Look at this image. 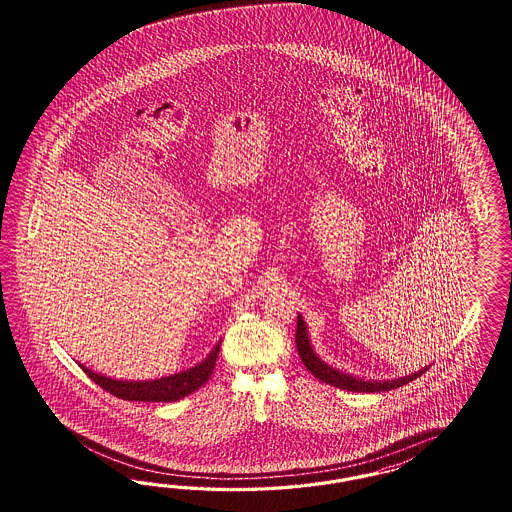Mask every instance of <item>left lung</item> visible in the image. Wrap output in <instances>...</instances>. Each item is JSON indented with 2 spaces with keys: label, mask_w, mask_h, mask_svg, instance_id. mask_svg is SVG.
Listing matches in <instances>:
<instances>
[{
  "label": "left lung",
  "mask_w": 512,
  "mask_h": 512,
  "mask_svg": "<svg viewBox=\"0 0 512 512\" xmlns=\"http://www.w3.org/2000/svg\"><path fill=\"white\" fill-rule=\"evenodd\" d=\"M296 349L298 355L302 358L304 366L310 370L311 375H315L319 381H323L326 385L341 388V390H351V392H383V390H392V388L402 387L407 385L409 381L420 377L424 370L420 372L411 373L407 377H400V379H392V381H364V379H357L349 373L338 372L332 366L325 364L321 358L317 357L311 349L310 340H308V330H306V323L302 321V317L298 315V323H296Z\"/></svg>",
  "instance_id": "left-lung-1"
}]
</instances>
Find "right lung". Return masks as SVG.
Here are the masks:
<instances>
[{"mask_svg": "<svg viewBox=\"0 0 512 512\" xmlns=\"http://www.w3.org/2000/svg\"><path fill=\"white\" fill-rule=\"evenodd\" d=\"M219 345H221V341L214 347V351L195 368H189L182 373H174L169 377L154 379V381H118V379H110L105 375L93 373L82 364H78V366L92 379L93 383H97L99 387L107 390L116 398H122L127 402H176V400L186 398L187 394L199 390L210 379V375L214 372V366H216L217 357H219Z\"/></svg>", "mask_w": 512, "mask_h": 512, "instance_id": "add662e5", "label": "right lung"}]
</instances>
